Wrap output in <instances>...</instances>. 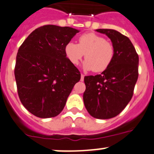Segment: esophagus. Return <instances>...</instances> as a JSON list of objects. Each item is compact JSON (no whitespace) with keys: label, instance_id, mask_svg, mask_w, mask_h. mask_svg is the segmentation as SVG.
Returning <instances> with one entry per match:
<instances>
[{"label":"esophagus","instance_id":"34e87169","mask_svg":"<svg viewBox=\"0 0 154 154\" xmlns=\"http://www.w3.org/2000/svg\"><path fill=\"white\" fill-rule=\"evenodd\" d=\"M84 77H85V75H84L83 74L81 75V81H83L84 80Z\"/></svg>","mask_w":154,"mask_h":154}]
</instances>
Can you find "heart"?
Here are the masks:
<instances>
[{
	"instance_id": "b5f03b06",
	"label": "heart",
	"mask_w": 154,
	"mask_h": 154,
	"mask_svg": "<svg viewBox=\"0 0 154 154\" xmlns=\"http://www.w3.org/2000/svg\"><path fill=\"white\" fill-rule=\"evenodd\" d=\"M65 55L71 63L78 65L85 56L83 66L87 70L101 72L111 65L115 55L112 43L94 33H87L79 38V43L69 42L65 48Z\"/></svg>"
}]
</instances>
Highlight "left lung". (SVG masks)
Wrapping results in <instances>:
<instances>
[{
	"instance_id": "1",
	"label": "left lung",
	"mask_w": 154,
	"mask_h": 154,
	"mask_svg": "<svg viewBox=\"0 0 154 154\" xmlns=\"http://www.w3.org/2000/svg\"><path fill=\"white\" fill-rule=\"evenodd\" d=\"M106 34L115 48L111 65L101 74L85 76L84 104L92 117L106 119L119 115L131 100L138 79L139 57L127 37L112 29Z\"/></svg>"
}]
</instances>
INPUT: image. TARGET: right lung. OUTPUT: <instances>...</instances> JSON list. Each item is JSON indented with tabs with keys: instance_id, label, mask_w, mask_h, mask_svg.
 I'll return each instance as SVG.
<instances>
[{
	"instance_id": "obj_1",
	"label": "right lung",
	"mask_w": 154,
	"mask_h": 154,
	"mask_svg": "<svg viewBox=\"0 0 154 154\" xmlns=\"http://www.w3.org/2000/svg\"><path fill=\"white\" fill-rule=\"evenodd\" d=\"M78 30L47 24L32 31L19 48L14 76L21 103L39 118L55 117L81 79L71 63L65 45Z\"/></svg>"
}]
</instances>
